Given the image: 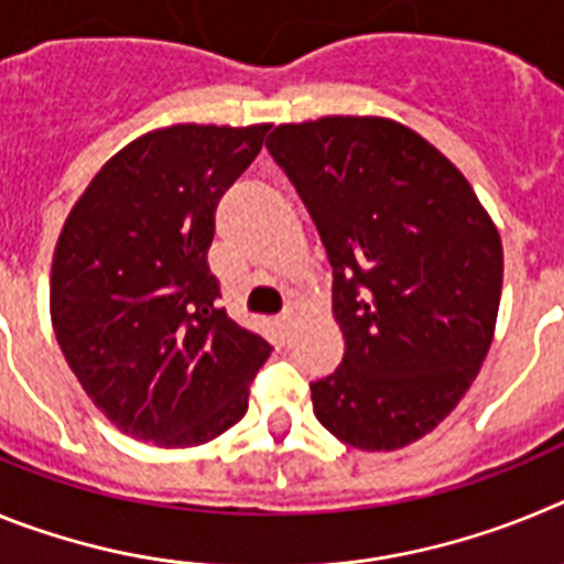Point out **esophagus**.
Wrapping results in <instances>:
<instances>
[{
  "label": "esophagus",
  "instance_id": "obj_1",
  "mask_svg": "<svg viewBox=\"0 0 564 564\" xmlns=\"http://www.w3.org/2000/svg\"><path fill=\"white\" fill-rule=\"evenodd\" d=\"M276 327H279V333H282V338H291V330H293V316H282V318H276Z\"/></svg>",
  "mask_w": 564,
  "mask_h": 564
}]
</instances>
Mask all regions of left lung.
Listing matches in <instances>:
<instances>
[{
  "mask_svg": "<svg viewBox=\"0 0 564 564\" xmlns=\"http://www.w3.org/2000/svg\"><path fill=\"white\" fill-rule=\"evenodd\" d=\"M268 149L333 268L344 358L311 383L313 412L347 446L403 449L480 372L500 311V231L460 169L392 118L279 123Z\"/></svg>",
  "mask_w": 564,
  "mask_h": 564,
  "instance_id": "1",
  "label": "left lung"
}]
</instances>
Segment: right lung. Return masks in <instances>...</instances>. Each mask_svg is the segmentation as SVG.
Instances as JSON below:
<instances>
[{
  "instance_id": "1",
  "label": "right lung",
  "mask_w": 564,
  "mask_h": 564,
  "mask_svg": "<svg viewBox=\"0 0 564 564\" xmlns=\"http://www.w3.org/2000/svg\"><path fill=\"white\" fill-rule=\"evenodd\" d=\"M271 123H172L115 152L69 208L50 318L89 401L163 449L220 437L248 412L271 344L217 307L214 212Z\"/></svg>"
}]
</instances>
